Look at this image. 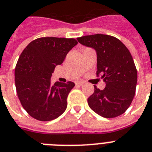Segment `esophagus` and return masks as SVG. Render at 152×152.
<instances>
[{
    "label": "esophagus",
    "mask_w": 152,
    "mask_h": 152,
    "mask_svg": "<svg viewBox=\"0 0 152 152\" xmlns=\"http://www.w3.org/2000/svg\"><path fill=\"white\" fill-rule=\"evenodd\" d=\"M83 84H84V83L82 82V81H78V82H76V86H83Z\"/></svg>",
    "instance_id": "esophagus-1"
}]
</instances>
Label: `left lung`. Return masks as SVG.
Segmentation results:
<instances>
[{"instance_id": "obj_1", "label": "left lung", "mask_w": 152, "mask_h": 152, "mask_svg": "<svg viewBox=\"0 0 152 152\" xmlns=\"http://www.w3.org/2000/svg\"><path fill=\"white\" fill-rule=\"evenodd\" d=\"M83 45L94 48L96 53V74L101 73L106 86H94L88 98L89 107L103 117L121 115L131 105L135 94L137 72L127 47L110 35L96 34L77 38Z\"/></svg>"}]
</instances>
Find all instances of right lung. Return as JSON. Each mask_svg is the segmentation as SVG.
Listing matches in <instances>:
<instances>
[{"instance_id": "right-lung-1", "label": "right lung", "mask_w": 152, "mask_h": 152, "mask_svg": "<svg viewBox=\"0 0 152 152\" xmlns=\"http://www.w3.org/2000/svg\"><path fill=\"white\" fill-rule=\"evenodd\" d=\"M77 42L74 39L45 37L32 41L23 50L15 71V86L21 105L41 121L58 117L67 107L72 82L51 83L56 66L61 65Z\"/></svg>"}]
</instances>
